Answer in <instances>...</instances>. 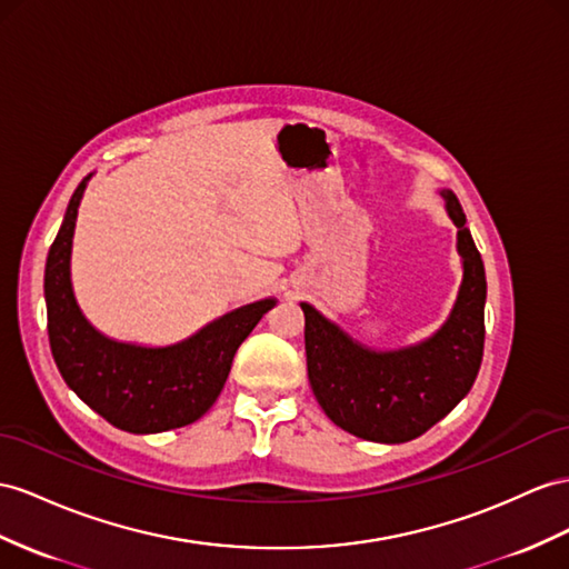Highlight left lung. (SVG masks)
<instances>
[{
	"mask_svg": "<svg viewBox=\"0 0 569 569\" xmlns=\"http://www.w3.org/2000/svg\"><path fill=\"white\" fill-rule=\"evenodd\" d=\"M457 226L463 279L447 322L430 339L399 351L353 341L312 305L305 312L308 377L322 411L356 437L399 445L416 440L469 395L483 360L486 269L455 192L442 189Z\"/></svg>",
	"mask_w": 569,
	"mask_h": 569,
	"instance_id": "left-lung-1",
	"label": "left lung"
}]
</instances>
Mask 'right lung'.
Listing matches in <instances>:
<instances>
[{"mask_svg": "<svg viewBox=\"0 0 569 569\" xmlns=\"http://www.w3.org/2000/svg\"><path fill=\"white\" fill-rule=\"evenodd\" d=\"M89 180L91 174L71 194L46 264L52 358L69 389L114 428L149 435L194 423L221 395L236 351L276 298L242 305L172 346L108 339L83 317L69 271L71 238Z\"/></svg>", "mask_w": 569, "mask_h": 569, "instance_id": "obj_1", "label": "right lung"}]
</instances>
